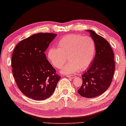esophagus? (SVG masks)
Instances as JSON below:
<instances>
[{
    "instance_id": "obj_1",
    "label": "esophagus",
    "mask_w": 126,
    "mask_h": 126,
    "mask_svg": "<svg viewBox=\"0 0 126 126\" xmlns=\"http://www.w3.org/2000/svg\"><path fill=\"white\" fill-rule=\"evenodd\" d=\"M67 77L70 78V79H74V78H76V76H75V75H67Z\"/></svg>"
}]
</instances>
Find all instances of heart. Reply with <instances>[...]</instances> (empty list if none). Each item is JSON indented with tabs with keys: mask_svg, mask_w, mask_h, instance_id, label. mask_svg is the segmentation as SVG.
Masks as SVG:
<instances>
[{
	"mask_svg": "<svg viewBox=\"0 0 126 126\" xmlns=\"http://www.w3.org/2000/svg\"><path fill=\"white\" fill-rule=\"evenodd\" d=\"M57 47L49 49L47 59L53 66L60 69L67 57V63L61 71L64 74L85 70L91 65L96 53V45L91 37L74 34L61 38L57 43Z\"/></svg>",
	"mask_w": 126,
	"mask_h": 126,
	"instance_id": "heart-1",
	"label": "heart"
}]
</instances>
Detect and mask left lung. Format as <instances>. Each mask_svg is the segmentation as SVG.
Here are the masks:
<instances>
[{
    "mask_svg": "<svg viewBox=\"0 0 126 126\" xmlns=\"http://www.w3.org/2000/svg\"><path fill=\"white\" fill-rule=\"evenodd\" d=\"M89 33L96 45V53L92 65L82 74V84L78 93L92 98L102 95L110 87L114 73V54L108 41L92 30Z\"/></svg>",
    "mask_w": 126,
    "mask_h": 126,
    "instance_id": "1",
    "label": "left lung"
}]
</instances>
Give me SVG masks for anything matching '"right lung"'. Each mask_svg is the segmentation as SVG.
<instances>
[{
  "label": "right lung",
  "mask_w": 126,
  "mask_h": 126,
  "mask_svg": "<svg viewBox=\"0 0 126 126\" xmlns=\"http://www.w3.org/2000/svg\"><path fill=\"white\" fill-rule=\"evenodd\" d=\"M56 36L48 33L34 34L18 43L13 51V77L22 93L32 99L49 98L61 78L45 54Z\"/></svg>",
  "instance_id": "obj_1"
}]
</instances>
